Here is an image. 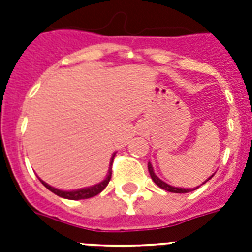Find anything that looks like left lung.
Returning a JSON list of instances; mask_svg holds the SVG:
<instances>
[{
    "label": "left lung",
    "mask_w": 252,
    "mask_h": 252,
    "mask_svg": "<svg viewBox=\"0 0 252 252\" xmlns=\"http://www.w3.org/2000/svg\"><path fill=\"white\" fill-rule=\"evenodd\" d=\"M148 170H149V174H150V176H152V179H153V182L156 184H157L158 187L159 188H162V189H165V191H168V192H174V193H187V192H191V191H193V189H196V188H199L200 186H197V187L196 188H182V187H172V186H170V184H167L166 183V182H163V180H161L159 179V178H158L157 175H156V172H154V170H153V166H152V163H148ZM213 175H215V174H213ZM213 175H211L209 176V178H208L207 180H205V182H204V183H207L208 180L209 179H212V176ZM203 183V184H204Z\"/></svg>",
    "instance_id": "8db88e82"
}]
</instances>
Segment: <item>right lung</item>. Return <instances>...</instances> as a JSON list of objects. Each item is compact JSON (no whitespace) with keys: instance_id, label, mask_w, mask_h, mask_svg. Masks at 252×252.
Here are the masks:
<instances>
[{"instance_id":"right-lung-1","label":"right lung","mask_w":252,"mask_h":252,"mask_svg":"<svg viewBox=\"0 0 252 252\" xmlns=\"http://www.w3.org/2000/svg\"><path fill=\"white\" fill-rule=\"evenodd\" d=\"M115 153L112 154V157H111L110 161V167H108V174L102 182H99V183L94 184V186H90V187H85V188H80V189H72V191H64V189H59V188H55L52 186H49L48 183H45L44 180H41L39 178L41 183L44 184L45 187L48 188L49 191L53 192L55 195L60 196V197H64V199H69V200H81V199H90L93 196H96L98 193L107 187V184L110 182L111 179V174H112V161H114Z\"/></svg>"}]
</instances>
